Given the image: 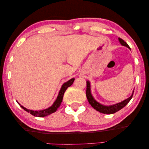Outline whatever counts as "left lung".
Returning a JSON list of instances; mask_svg holds the SVG:
<instances>
[{
    "label": "left lung",
    "mask_w": 149,
    "mask_h": 149,
    "mask_svg": "<svg viewBox=\"0 0 149 149\" xmlns=\"http://www.w3.org/2000/svg\"><path fill=\"white\" fill-rule=\"evenodd\" d=\"M118 40L120 43H121V45L123 46H125L127 47V48H129V49L130 47L128 45V44L125 42L124 40H123L122 39L120 38H118ZM86 97L88 99V102H89L90 105L92 106L95 109H96L100 113H102L104 114H113L117 111H118L119 110H120L121 109H122L123 107H125L127 104L129 103V101L131 100V99H132V95H133L134 93V91L132 92V94L131 95V96L130 97H129L128 99L124 100L123 101L121 102L117 103L116 104H114V105H111V106H104L101 104L100 103H99L96 101L94 99V98L93 97L91 93V89H90V83L89 81L86 82Z\"/></svg>",
    "instance_id": "1"
}]
</instances>
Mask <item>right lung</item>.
<instances>
[{
	"mask_svg": "<svg viewBox=\"0 0 149 149\" xmlns=\"http://www.w3.org/2000/svg\"><path fill=\"white\" fill-rule=\"evenodd\" d=\"M74 80H75V79L72 78V79H70L69 81L66 82V83H65L62 85L61 88L59 91L58 96V97H57L56 101L54 102V104L51 106L49 107V108L43 109V110H40V111H33V110H29V109H26V107H24V106H21L18 102V104L22 108H23L25 111H26L27 112L30 113L31 115L34 116L43 117V116H46L47 115H50V114L56 112V110L58 109V107L60 106V105H61V103L62 102L63 95H64L65 91L69 86H70L71 85L73 84Z\"/></svg>",
	"mask_w": 149,
	"mask_h": 149,
	"instance_id": "obj_1",
	"label": "right lung"
}]
</instances>
